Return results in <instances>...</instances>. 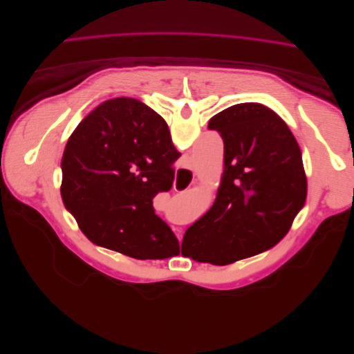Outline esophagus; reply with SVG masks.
<instances>
[{
  "label": "esophagus",
  "mask_w": 354,
  "mask_h": 354,
  "mask_svg": "<svg viewBox=\"0 0 354 354\" xmlns=\"http://www.w3.org/2000/svg\"><path fill=\"white\" fill-rule=\"evenodd\" d=\"M176 232H177V236H178V239L181 241V239H183V229L177 227V229H176Z\"/></svg>",
  "instance_id": "esophagus-1"
}]
</instances>
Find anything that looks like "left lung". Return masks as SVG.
I'll return each instance as SVG.
<instances>
[{"mask_svg":"<svg viewBox=\"0 0 354 354\" xmlns=\"http://www.w3.org/2000/svg\"><path fill=\"white\" fill-rule=\"evenodd\" d=\"M209 129L225 144V171L210 210L184 233L181 254L227 265L261 254L290 230L306 203L301 149L281 118L261 104L216 113Z\"/></svg>","mask_w":354,"mask_h":354,"instance_id":"obj_1","label":"left lung"}]
</instances>
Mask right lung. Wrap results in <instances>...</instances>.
Masks as SVG:
<instances>
[{"mask_svg": "<svg viewBox=\"0 0 354 354\" xmlns=\"http://www.w3.org/2000/svg\"><path fill=\"white\" fill-rule=\"evenodd\" d=\"M180 157L162 118L133 97L100 104L66 144L62 198L86 236L136 259L178 254L176 234L156 214Z\"/></svg>", "mask_w": 354, "mask_h": 354, "instance_id": "right-lung-1", "label": "right lung"}]
</instances>
